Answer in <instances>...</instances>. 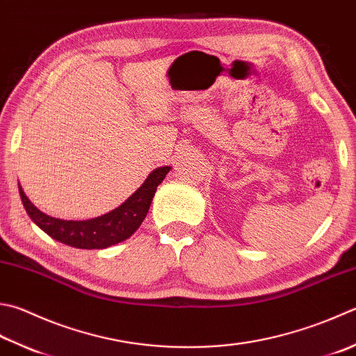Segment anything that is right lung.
Instances as JSON below:
<instances>
[{
	"mask_svg": "<svg viewBox=\"0 0 356 356\" xmlns=\"http://www.w3.org/2000/svg\"><path fill=\"white\" fill-rule=\"evenodd\" d=\"M169 170V165L158 167L147 177L143 186L115 211L91 220L72 221L49 217L31 203L19 184L18 191L28 216L48 236L80 250H104L120 243L136 232L150 209L158 186L163 183Z\"/></svg>",
	"mask_w": 356,
	"mask_h": 356,
	"instance_id": "obj_1",
	"label": "right lung"
}]
</instances>
